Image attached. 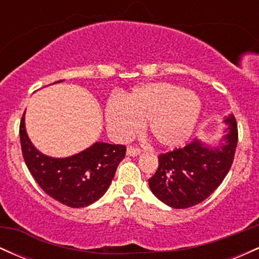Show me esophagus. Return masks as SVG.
<instances>
[{"mask_svg":"<svg viewBox=\"0 0 259 259\" xmlns=\"http://www.w3.org/2000/svg\"><path fill=\"white\" fill-rule=\"evenodd\" d=\"M141 153V150L138 147H134V146H129L126 148V154L127 156H132V157H136Z\"/></svg>","mask_w":259,"mask_h":259,"instance_id":"1","label":"esophagus"}]
</instances>
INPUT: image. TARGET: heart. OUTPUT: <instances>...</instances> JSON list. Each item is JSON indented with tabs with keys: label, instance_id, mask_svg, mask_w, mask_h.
I'll return each instance as SVG.
<instances>
[{
	"label": "heart",
	"instance_id": "obj_1",
	"mask_svg": "<svg viewBox=\"0 0 259 259\" xmlns=\"http://www.w3.org/2000/svg\"><path fill=\"white\" fill-rule=\"evenodd\" d=\"M201 109V100L194 91L170 82H150L134 89L124 101H108L107 129L113 138L124 140L147 121L148 133L159 146L179 147L191 136Z\"/></svg>",
	"mask_w": 259,
	"mask_h": 259
}]
</instances>
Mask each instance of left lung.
I'll return each instance as SVG.
<instances>
[{"instance_id":"8db88e82","label":"left lung","mask_w":259,"mask_h":259,"mask_svg":"<svg viewBox=\"0 0 259 259\" xmlns=\"http://www.w3.org/2000/svg\"><path fill=\"white\" fill-rule=\"evenodd\" d=\"M218 146L195 139L184 148L158 157V169L148 179L153 195L169 207L181 209L201 203L222 184L233 164L237 145V123L230 114Z\"/></svg>"}]
</instances>
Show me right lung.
Masks as SVG:
<instances>
[{"instance_id":"1","label":"right lung","mask_w":259,"mask_h":259,"mask_svg":"<svg viewBox=\"0 0 259 259\" xmlns=\"http://www.w3.org/2000/svg\"><path fill=\"white\" fill-rule=\"evenodd\" d=\"M19 135L25 164L36 183L47 195L72 208L90 206L106 194L126 151L123 145L95 142L65 158L46 156L31 144L26 134L25 112Z\"/></svg>"}]
</instances>
